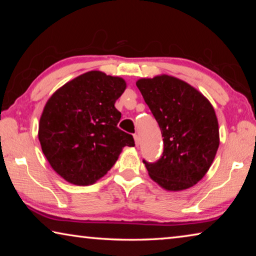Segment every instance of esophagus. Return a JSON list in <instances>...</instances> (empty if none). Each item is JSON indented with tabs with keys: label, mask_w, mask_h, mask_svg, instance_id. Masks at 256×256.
I'll return each mask as SVG.
<instances>
[{
	"label": "esophagus",
	"mask_w": 256,
	"mask_h": 256,
	"mask_svg": "<svg viewBox=\"0 0 256 256\" xmlns=\"http://www.w3.org/2000/svg\"><path fill=\"white\" fill-rule=\"evenodd\" d=\"M134 141H136V146L140 144V138H138V134H134Z\"/></svg>",
	"instance_id": "1"
}]
</instances>
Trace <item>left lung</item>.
Returning a JSON list of instances; mask_svg holds the SVG:
<instances>
[{
  "instance_id": "obj_1",
  "label": "left lung",
  "mask_w": 256,
  "mask_h": 256,
  "mask_svg": "<svg viewBox=\"0 0 256 256\" xmlns=\"http://www.w3.org/2000/svg\"><path fill=\"white\" fill-rule=\"evenodd\" d=\"M162 131L164 152L144 160L151 180L167 190L192 188L209 170L219 146V126L210 102L185 81L162 74L136 81Z\"/></svg>"
}]
</instances>
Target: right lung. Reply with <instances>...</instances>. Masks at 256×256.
Here are the masks:
<instances>
[{
    "label": "right lung",
    "instance_id": "1",
    "mask_svg": "<svg viewBox=\"0 0 256 256\" xmlns=\"http://www.w3.org/2000/svg\"><path fill=\"white\" fill-rule=\"evenodd\" d=\"M126 82L89 71L52 94L38 130L42 150L52 168L68 183L92 185L114 166L124 146H134L131 134L118 128L115 102Z\"/></svg>",
    "mask_w": 256,
    "mask_h": 256
}]
</instances>
